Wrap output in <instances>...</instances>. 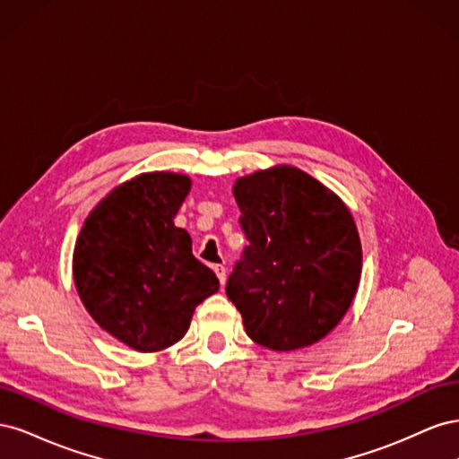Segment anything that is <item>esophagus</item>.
I'll use <instances>...</instances> for the list:
<instances>
[{
    "label": "esophagus",
    "instance_id": "1",
    "mask_svg": "<svg viewBox=\"0 0 459 459\" xmlns=\"http://www.w3.org/2000/svg\"><path fill=\"white\" fill-rule=\"evenodd\" d=\"M212 270H214V273L218 275V280H220V285L224 287V283H226V268L221 266V264H216V266H212Z\"/></svg>",
    "mask_w": 459,
    "mask_h": 459
}]
</instances>
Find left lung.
<instances>
[{"mask_svg": "<svg viewBox=\"0 0 459 459\" xmlns=\"http://www.w3.org/2000/svg\"><path fill=\"white\" fill-rule=\"evenodd\" d=\"M233 197L247 235L226 295L247 335L270 351L322 341L351 308L362 245L346 204L295 166L239 178Z\"/></svg>", "mask_w": 459, "mask_h": 459, "instance_id": "left-lung-1", "label": "left lung"}]
</instances>
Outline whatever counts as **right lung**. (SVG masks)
<instances>
[{
  "instance_id": "right-lung-1",
  "label": "right lung",
  "mask_w": 459,
  "mask_h": 459,
  "mask_svg": "<svg viewBox=\"0 0 459 459\" xmlns=\"http://www.w3.org/2000/svg\"><path fill=\"white\" fill-rule=\"evenodd\" d=\"M191 179L147 172L115 187L97 204L74 247V285L97 325L137 352L178 342L199 304L220 283L174 226Z\"/></svg>"
}]
</instances>
